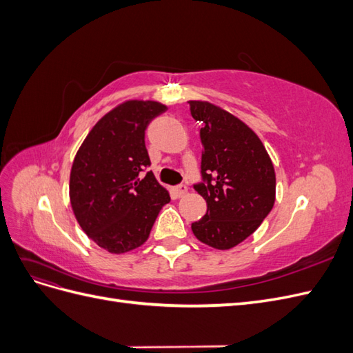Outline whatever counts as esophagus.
<instances>
[{"label": "esophagus", "instance_id": "esophagus-1", "mask_svg": "<svg viewBox=\"0 0 353 353\" xmlns=\"http://www.w3.org/2000/svg\"><path fill=\"white\" fill-rule=\"evenodd\" d=\"M174 191H175L176 197H183V196H185V194H187L188 188H187V185H184V184H179V185H176V187L174 188Z\"/></svg>", "mask_w": 353, "mask_h": 353}]
</instances>
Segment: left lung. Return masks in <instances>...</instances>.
I'll use <instances>...</instances> for the list:
<instances>
[{
	"label": "left lung",
	"mask_w": 353,
	"mask_h": 353,
	"mask_svg": "<svg viewBox=\"0 0 353 353\" xmlns=\"http://www.w3.org/2000/svg\"><path fill=\"white\" fill-rule=\"evenodd\" d=\"M201 123V183L194 185L208 212L191 223L194 236L210 248L228 250L253 234L275 201V170L259 137L239 117L218 105L191 100Z\"/></svg>",
	"instance_id": "8db88e82"
}]
</instances>
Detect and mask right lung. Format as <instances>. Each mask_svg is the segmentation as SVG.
I'll return each instance as SVG.
<instances>
[{"mask_svg": "<svg viewBox=\"0 0 353 353\" xmlns=\"http://www.w3.org/2000/svg\"><path fill=\"white\" fill-rule=\"evenodd\" d=\"M168 108L128 100L94 125L74 156L69 196L74 218L101 249L114 254L144 244L169 193L157 183L145 148V130Z\"/></svg>", "mask_w": 353, "mask_h": 353, "instance_id": "add662e5", "label": "right lung"}]
</instances>
